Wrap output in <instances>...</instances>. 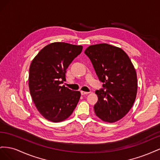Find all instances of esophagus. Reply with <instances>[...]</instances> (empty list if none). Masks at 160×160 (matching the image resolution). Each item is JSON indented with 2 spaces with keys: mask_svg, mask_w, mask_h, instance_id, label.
<instances>
[{
  "mask_svg": "<svg viewBox=\"0 0 160 160\" xmlns=\"http://www.w3.org/2000/svg\"><path fill=\"white\" fill-rule=\"evenodd\" d=\"M89 92H86V91H81V94L82 95H88V94H89Z\"/></svg>",
  "mask_w": 160,
  "mask_h": 160,
  "instance_id": "1",
  "label": "esophagus"
}]
</instances>
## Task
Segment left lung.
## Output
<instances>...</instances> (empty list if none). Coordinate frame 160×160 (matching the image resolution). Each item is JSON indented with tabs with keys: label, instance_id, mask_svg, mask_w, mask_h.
<instances>
[{
	"label": "left lung",
	"instance_id": "1",
	"mask_svg": "<svg viewBox=\"0 0 160 160\" xmlns=\"http://www.w3.org/2000/svg\"><path fill=\"white\" fill-rule=\"evenodd\" d=\"M85 53L103 83V89L95 91V113L103 122H117L129 112L136 98L137 75L132 62L122 49L106 43L91 45Z\"/></svg>",
	"mask_w": 160,
	"mask_h": 160
}]
</instances>
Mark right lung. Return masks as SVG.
I'll return each mask as SVG.
<instances>
[{
    "instance_id": "right-lung-1",
    "label": "right lung",
    "mask_w": 160,
    "mask_h": 160,
    "mask_svg": "<svg viewBox=\"0 0 160 160\" xmlns=\"http://www.w3.org/2000/svg\"><path fill=\"white\" fill-rule=\"evenodd\" d=\"M83 47L56 42L45 46L34 58L29 68L28 87L34 103L47 120L59 122L73 112L81 97L61 84L67 69Z\"/></svg>"
}]
</instances>
